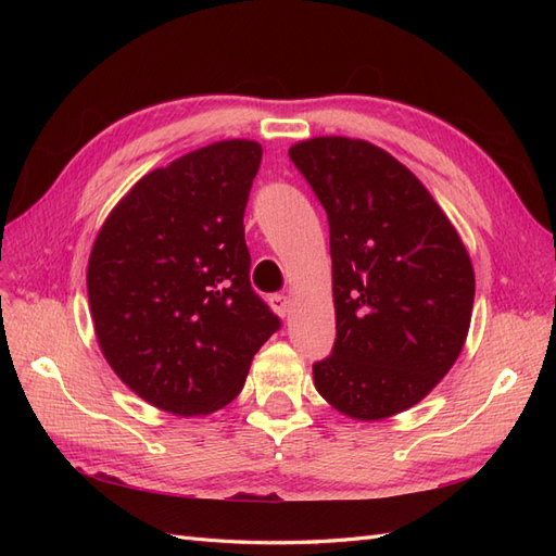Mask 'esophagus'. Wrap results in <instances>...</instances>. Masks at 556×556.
I'll return each mask as SVG.
<instances>
[{
    "instance_id": "34e87169",
    "label": "esophagus",
    "mask_w": 556,
    "mask_h": 556,
    "mask_svg": "<svg viewBox=\"0 0 556 556\" xmlns=\"http://www.w3.org/2000/svg\"><path fill=\"white\" fill-rule=\"evenodd\" d=\"M268 304H271V308L280 315V317H285V315H290V299L285 296V294H271L268 296Z\"/></svg>"
}]
</instances>
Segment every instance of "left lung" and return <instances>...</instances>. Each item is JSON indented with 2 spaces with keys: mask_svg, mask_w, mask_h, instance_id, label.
<instances>
[{
  "mask_svg": "<svg viewBox=\"0 0 556 556\" xmlns=\"http://www.w3.org/2000/svg\"><path fill=\"white\" fill-rule=\"evenodd\" d=\"M329 223L336 341L315 390L355 419L422 401L459 357L476 276L441 206L406 166L359 139L290 148Z\"/></svg>",
  "mask_w": 556,
  "mask_h": 556,
  "instance_id": "obj_1",
  "label": "left lung"
}]
</instances>
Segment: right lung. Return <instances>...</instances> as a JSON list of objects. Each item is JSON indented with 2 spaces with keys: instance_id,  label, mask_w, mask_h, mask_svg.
<instances>
[{
  "instance_id": "add662e5",
  "label": "right lung",
  "mask_w": 556,
  "mask_h": 556,
  "mask_svg": "<svg viewBox=\"0 0 556 556\" xmlns=\"http://www.w3.org/2000/svg\"><path fill=\"white\" fill-rule=\"evenodd\" d=\"M255 141L199 148L143 176L94 241L88 296L99 348L155 408L206 415L241 392L280 317L250 285L243 215Z\"/></svg>"
}]
</instances>
